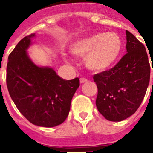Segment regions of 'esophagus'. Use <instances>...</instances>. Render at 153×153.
Listing matches in <instances>:
<instances>
[{"mask_svg":"<svg viewBox=\"0 0 153 153\" xmlns=\"http://www.w3.org/2000/svg\"><path fill=\"white\" fill-rule=\"evenodd\" d=\"M88 79H87L86 78H80V83H86Z\"/></svg>","mask_w":153,"mask_h":153,"instance_id":"34e87169","label":"esophagus"}]
</instances>
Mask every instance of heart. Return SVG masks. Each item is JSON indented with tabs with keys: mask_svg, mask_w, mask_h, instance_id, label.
Returning a JSON list of instances; mask_svg holds the SVG:
<instances>
[{
	"mask_svg": "<svg viewBox=\"0 0 153 153\" xmlns=\"http://www.w3.org/2000/svg\"><path fill=\"white\" fill-rule=\"evenodd\" d=\"M123 49L121 38L115 33H97L74 42L70 51L84 57L89 70L103 71L118 60Z\"/></svg>",
	"mask_w": 153,
	"mask_h": 153,
	"instance_id": "b5f03b06",
	"label": "heart"
}]
</instances>
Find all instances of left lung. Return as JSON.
I'll use <instances>...</instances> for the list:
<instances>
[{"label": "left lung", "instance_id": "left-lung-1", "mask_svg": "<svg viewBox=\"0 0 153 153\" xmlns=\"http://www.w3.org/2000/svg\"><path fill=\"white\" fill-rule=\"evenodd\" d=\"M126 40L127 53L118 63L93 75L98 90L97 108L110 121H121L134 114L150 80V64L144 45L127 30Z\"/></svg>", "mask_w": 153, "mask_h": 153}]
</instances>
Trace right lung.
Returning a JSON list of instances; mask_svg holds the SVG:
<instances>
[{
  "mask_svg": "<svg viewBox=\"0 0 153 153\" xmlns=\"http://www.w3.org/2000/svg\"><path fill=\"white\" fill-rule=\"evenodd\" d=\"M34 36L25 37L10 54L6 85L16 107L28 121L54 127L62 124L69 115L79 79L65 80L53 69L36 65L26 51Z\"/></svg>",
  "mask_w": 153,
  "mask_h": 153,
  "instance_id": "right-lung-1",
  "label": "right lung"
}]
</instances>
